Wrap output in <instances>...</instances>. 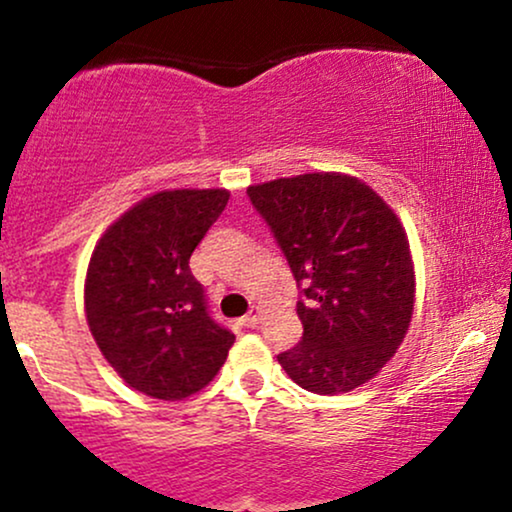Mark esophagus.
Returning a JSON list of instances; mask_svg holds the SVG:
<instances>
[{"mask_svg":"<svg viewBox=\"0 0 512 512\" xmlns=\"http://www.w3.org/2000/svg\"><path fill=\"white\" fill-rule=\"evenodd\" d=\"M243 322H245V327H257V325H260V308H252L250 313L243 317Z\"/></svg>","mask_w":512,"mask_h":512,"instance_id":"esophagus-1","label":"esophagus"}]
</instances>
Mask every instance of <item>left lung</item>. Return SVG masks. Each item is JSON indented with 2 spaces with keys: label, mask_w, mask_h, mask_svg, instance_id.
Listing matches in <instances>:
<instances>
[{
  "label": "left lung",
  "mask_w": 512,
  "mask_h": 512,
  "mask_svg": "<svg viewBox=\"0 0 512 512\" xmlns=\"http://www.w3.org/2000/svg\"><path fill=\"white\" fill-rule=\"evenodd\" d=\"M301 289L303 337L276 356L293 383L339 395L395 356L414 313V264L402 223L366 182L305 173L248 187Z\"/></svg>",
  "instance_id": "1"
}]
</instances>
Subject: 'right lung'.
I'll list each match as a JSON object with an SVG mask.
<instances>
[{
    "label": "right lung",
    "mask_w": 512,
    "mask_h": 512,
    "mask_svg": "<svg viewBox=\"0 0 512 512\" xmlns=\"http://www.w3.org/2000/svg\"><path fill=\"white\" fill-rule=\"evenodd\" d=\"M226 190H170L105 231L86 272V320L120 378L156 399L214 380L236 334L209 313L190 257L228 204Z\"/></svg>",
    "instance_id": "obj_1"
}]
</instances>
